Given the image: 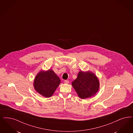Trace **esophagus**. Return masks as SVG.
<instances>
[{"instance_id": "1", "label": "esophagus", "mask_w": 133, "mask_h": 133, "mask_svg": "<svg viewBox=\"0 0 133 133\" xmlns=\"http://www.w3.org/2000/svg\"><path fill=\"white\" fill-rule=\"evenodd\" d=\"M64 83H65V84H68V83H69V81H68V80H65V81H64Z\"/></svg>"}]
</instances>
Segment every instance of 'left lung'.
I'll use <instances>...</instances> for the list:
<instances>
[{"label":"left lung","mask_w":133,"mask_h":133,"mask_svg":"<svg viewBox=\"0 0 133 133\" xmlns=\"http://www.w3.org/2000/svg\"><path fill=\"white\" fill-rule=\"evenodd\" d=\"M72 85L79 97L85 99L95 95L99 90V82L94 73L90 71H80Z\"/></svg>","instance_id":"obj_1"}]
</instances>
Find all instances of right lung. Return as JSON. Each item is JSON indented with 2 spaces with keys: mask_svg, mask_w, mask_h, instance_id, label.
<instances>
[{
  "mask_svg": "<svg viewBox=\"0 0 133 133\" xmlns=\"http://www.w3.org/2000/svg\"><path fill=\"white\" fill-rule=\"evenodd\" d=\"M60 82L59 78L53 70L49 69L46 71H41L35 78L34 87L40 95L49 97L53 95Z\"/></svg>",
  "mask_w": 133,
  "mask_h": 133,
  "instance_id": "right-lung-1",
  "label": "right lung"
}]
</instances>
